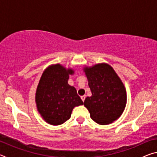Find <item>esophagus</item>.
Here are the masks:
<instances>
[{
  "label": "esophagus",
  "mask_w": 157,
  "mask_h": 157,
  "mask_svg": "<svg viewBox=\"0 0 157 157\" xmlns=\"http://www.w3.org/2000/svg\"><path fill=\"white\" fill-rule=\"evenodd\" d=\"M85 98H86V95H82V96H81V99L82 101H83V102L85 100Z\"/></svg>",
  "instance_id": "34e87169"
}]
</instances>
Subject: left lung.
I'll list each match as a JSON object with an SVG mask.
<instances>
[{"instance_id": "left-lung-1", "label": "left lung", "mask_w": 157, "mask_h": 157, "mask_svg": "<svg viewBox=\"0 0 157 157\" xmlns=\"http://www.w3.org/2000/svg\"><path fill=\"white\" fill-rule=\"evenodd\" d=\"M83 70L92 94L85 98L84 104L91 118L100 124L113 123L122 115L126 106L127 94L123 82L107 63L85 66Z\"/></svg>"}]
</instances>
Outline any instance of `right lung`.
Wrapping results in <instances>:
<instances>
[{"mask_svg": "<svg viewBox=\"0 0 157 157\" xmlns=\"http://www.w3.org/2000/svg\"><path fill=\"white\" fill-rule=\"evenodd\" d=\"M74 71L59 63L45 69L37 86L35 102L44 120L52 125L63 124L71 118L74 107L84 102L75 87L68 84Z\"/></svg>", "mask_w": 157, "mask_h": 157, "instance_id": "add662e5", "label": "right lung"}]
</instances>
